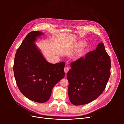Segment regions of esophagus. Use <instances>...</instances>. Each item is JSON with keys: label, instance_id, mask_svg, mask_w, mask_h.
<instances>
[{"label": "esophagus", "instance_id": "esophagus-1", "mask_svg": "<svg viewBox=\"0 0 124 124\" xmlns=\"http://www.w3.org/2000/svg\"><path fill=\"white\" fill-rule=\"evenodd\" d=\"M69 69H70V68H69V67H68V66L65 67V68H64V72H65V73L66 74H67V73H68V72L69 71Z\"/></svg>", "mask_w": 124, "mask_h": 124}]
</instances>
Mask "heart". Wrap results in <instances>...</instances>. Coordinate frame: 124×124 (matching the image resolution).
Here are the masks:
<instances>
[{"mask_svg": "<svg viewBox=\"0 0 124 124\" xmlns=\"http://www.w3.org/2000/svg\"><path fill=\"white\" fill-rule=\"evenodd\" d=\"M84 43L82 41H80V42H78V43H77L76 44V46L78 47H80V46H83L84 45Z\"/></svg>", "mask_w": 124, "mask_h": 124, "instance_id": "obj_1", "label": "heart"}]
</instances>
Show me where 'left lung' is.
<instances>
[{
    "mask_svg": "<svg viewBox=\"0 0 124 124\" xmlns=\"http://www.w3.org/2000/svg\"><path fill=\"white\" fill-rule=\"evenodd\" d=\"M70 67L67 75L70 102L75 105L86 104L101 94L110 76L111 68L110 57L102 43L85 57L72 62Z\"/></svg>",
    "mask_w": 124,
    "mask_h": 124,
    "instance_id": "1",
    "label": "left lung"
}]
</instances>
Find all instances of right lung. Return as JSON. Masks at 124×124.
Segmentation results:
<instances>
[{
	"label": "right lung",
	"mask_w": 124,
	"mask_h": 124,
	"mask_svg": "<svg viewBox=\"0 0 124 124\" xmlns=\"http://www.w3.org/2000/svg\"><path fill=\"white\" fill-rule=\"evenodd\" d=\"M43 34L37 31L27 34L17 49L13 66L20 91L28 99L39 103L49 100L53 87L65 77V62H48L34 44Z\"/></svg>",
	"instance_id": "1"
}]
</instances>
